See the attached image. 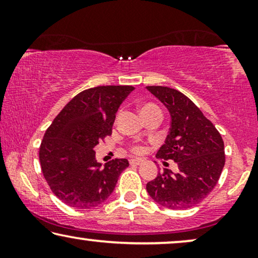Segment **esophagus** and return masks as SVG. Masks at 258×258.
Returning a JSON list of instances; mask_svg holds the SVG:
<instances>
[{
    "mask_svg": "<svg viewBox=\"0 0 258 258\" xmlns=\"http://www.w3.org/2000/svg\"><path fill=\"white\" fill-rule=\"evenodd\" d=\"M130 164H135V165H140L143 163V160H141V158H132V160H129Z\"/></svg>",
    "mask_w": 258,
    "mask_h": 258,
    "instance_id": "1",
    "label": "esophagus"
}]
</instances>
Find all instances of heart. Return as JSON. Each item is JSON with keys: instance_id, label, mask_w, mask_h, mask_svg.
I'll return each mask as SVG.
<instances>
[{"instance_id": "heart-1", "label": "heart", "mask_w": 258, "mask_h": 258, "mask_svg": "<svg viewBox=\"0 0 258 258\" xmlns=\"http://www.w3.org/2000/svg\"><path fill=\"white\" fill-rule=\"evenodd\" d=\"M153 111H160V109H158L155 104H151V103H146V104H143L142 107H141V114H142V115L149 114V112H153ZM133 150L135 151V153L140 154V153H142V151H143V148L140 147V146H135L133 148Z\"/></svg>"}]
</instances>
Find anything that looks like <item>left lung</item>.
Here are the masks:
<instances>
[{"instance_id": "1", "label": "left lung", "mask_w": 258, "mask_h": 258, "mask_svg": "<svg viewBox=\"0 0 258 258\" xmlns=\"http://www.w3.org/2000/svg\"><path fill=\"white\" fill-rule=\"evenodd\" d=\"M147 89L170 112V129L156 156L172 160L178 171L158 172L147 183V191L155 202L169 209L195 207L206 199L220 179L225 163L221 134L194 102L181 91L168 87Z\"/></svg>"}]
</instances>
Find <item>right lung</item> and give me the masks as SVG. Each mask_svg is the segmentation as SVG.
Listing matches in <instances>:
<instances>
[{"label": "right lung", "mask_w": 258, "mask_h": 258, "mask_svg": "<svg viewBox=\"0 0 258 258\" xmlns=\"http://www.w3.org/2000/svg\"><path fill=\"white\" fill-rule=\"evenodd\" d=\"M132 86H101L77 94L56 116L40 147L43 176L55 196L76 209L103 203L129 165L115 158L102 167L94 148L111 135L116 112Z\"/></svg>", "instance_id": "right-lung-1"}]
</instances>
